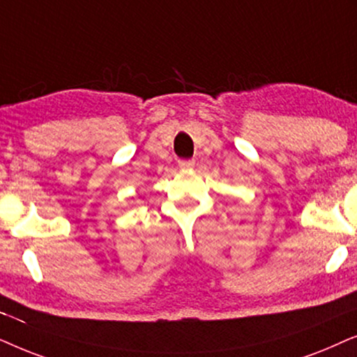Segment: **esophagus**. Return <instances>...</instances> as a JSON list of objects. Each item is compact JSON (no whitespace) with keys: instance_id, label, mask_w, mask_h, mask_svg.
<instances>
[{"instance_id":"esophagus-1","label":"esophagus","mask_w":357,"mask_h":357,"mask_svg":"<svg viewBox=\"0 0 357 357\" xmlns=\"http://www.w3.org/2000/svg\"><path fill=\"white\" fill-rule=\"evenodd\" d=\"M178 166L181 169H191L194 166V160H179L178 161Z\"/></svg>"}]
</instances>
